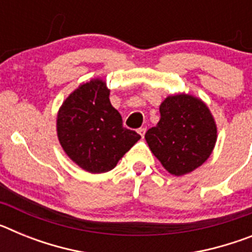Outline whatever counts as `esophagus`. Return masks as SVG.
<instances>
[{"label":"esophagus","mask_w":252,"mask_h":252,"mask_svg":"<svg viewBox=\"0 0 252 252\" xmlns=\"http://www.w3.org/2000/svg\"><path fill=\"white\" fill-rule=\"evenodd\" d=\"M137 132H139L140 135H141V136L144 137V135H145V132H146V128L145 127H140L139 130H137Z\"/></svg>","instance_id":"1"}]
</instances>
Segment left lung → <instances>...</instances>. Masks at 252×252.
Returning a JSON list of instances; mask_svg holds the SVG:
<instances>
[{
	"mask_svg": "<svg viewBox=\"0 0 252 252\" xmlns=\"http://www.w3.org/2000/svg\"><path fill=\"white\" fill-rule=\"evenodd\" d=\"M151 153L173 175L188 174L212 154L217 141L213 116L190 94L169 95L160 104V121L145 133Z\"/></svg>",
	"mask_w": 252,
	"mask_h": 252,
	"instance_id": "left-lung-1",
	"label": "left lung"
}]
</instances>
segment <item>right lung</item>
<instances>
[{
	"instance_id": "1",
	"label": "right lung",
	"mask_w": 252,
	"mask_h": 252,
	"mask_svg": "<svg viewBox=\"0 0 252 252\" xmlns=\"http://www.w3.org/2000/svg\"><path fill=\"white\" fill-rule=\"evenodd\" d=\"M58 139L73 161L93 174L112 170L140 139L124 127L119 111L110 102V90L102 79L81 84L58 112Z\"/></svg>"
}]
</instances>
